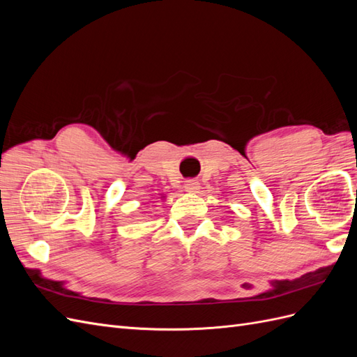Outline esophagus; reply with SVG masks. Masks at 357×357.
Wrapping results in <instances>:
<instances>
[{"instance_id": "obj_1", "label": "esophagus", "mask_w": 357, "mask_h": 357, "mask_svg": "<svg viewBox=\"0 0 357 357\" xmlns=\"http://www.w3.org/2000/svg\"><path fill=\"white\" fill-rule=\"evenodd\" d=\"M185 190L189 193H197L199 190V183L197 180H188L185 183Z\"/></svg>"}]
</instances>
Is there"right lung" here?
Wrapping results in <instances>:
<instances>
[{"label":"right lung","mask_w":357,"mask_h":357,"mask_svg":"<svg viewBox=\"0 0 357 357\" xmlns=\"http://www.w3.org/2000/svg\"><path fill=\"white\" fill-rule=\"evenodd\" d=\"M164 198H165V197H164V195H160V199H164Z\"/></svg>","instance_id":"1"}]
</instances>
